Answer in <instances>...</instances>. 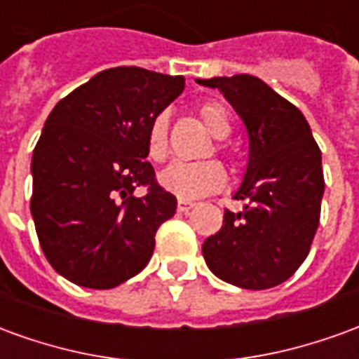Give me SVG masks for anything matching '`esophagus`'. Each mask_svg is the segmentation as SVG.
Listing matches in <instances>:
<instances>
[{"instance_id": "obj_1", "label": "esophagus", "mask_w": 359, "mask_h": 359, "mask_svg": "<svg viewBox=\"0 0 359 359\" xmlns=\"http://www.w3.org/2000/svg\"><path fill=\"white\" fill-rule=\"evenodd\" d=\"M192 208H194V203L187 202V200H179V203H177V210H179L180 213H188Z\"/></svg>"}]
</instances>
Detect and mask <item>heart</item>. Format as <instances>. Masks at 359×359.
<instances>
[{"label": "heart", "mask_w": 359, "mask_h": 359, "mask_svg": "<svg viewBox=\"0 0 359 359\" xmlns=\"http://www.w3.org/2000/svg\"><path fill=\"white\" fill-rule=\"evenodd\" d=\"M203 125L215 138H226L231 134V121L223 105L219 103H205L200 109ZM148 154L154 161H165L169 156V115L157 113L151 118L148 128ZM217 154H225V146L219 142L215 144ZM226 180L225 169L217 161H196V163H184L175 161L159 175V182L165 190L171 194L179 196L180 200H198L202 196L217 192L223 188Z\"/></svg>", "instance_id": "heart-1"}]
</instances>
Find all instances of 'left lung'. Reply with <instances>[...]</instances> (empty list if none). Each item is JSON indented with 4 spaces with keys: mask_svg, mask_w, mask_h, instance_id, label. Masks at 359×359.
I'll return each instance as SVG.
<instances>
[{
    "mask_svg": "<svg viewBox=\"0 0 359 359\" xmlns=\"http://www.w3.org/2000/svg\"><path fill=\"white\" fill-rule=\"evenodd\" d=\"M217 88L246 125L250 156L223 226L202 246L221 280L250 290L285 283L308 257L325 192L321 149L302 111L252 74L198 81Z\"/></svg>",
    "mask_w": 359,
    "mask_h": 359,
    "instance_id": "obj_1",
    "label": "left lung"
}]
</instances>
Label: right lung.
Listing matches in <instances>:
<instances>
[{
    "label": "right lung",
    "instance_id": "right-lung-1",
    "mask_svg": "<svg viewBox=\"0 0 359 359\" xmlns=\"http://www.w3.org/2000/svg\"><path fill=\"white\" fill-rule=\"evenodd\" d=\"M182 90V76L115 67L50 113L32 154L30 213L43 256L67 280L105 290L148 265L177 198L157 184L146 138ZM138 186L149 188L142 198Z\"/></svg>",
    "mask_w": 359,
    "mask_h": 359
}]
</instances>
